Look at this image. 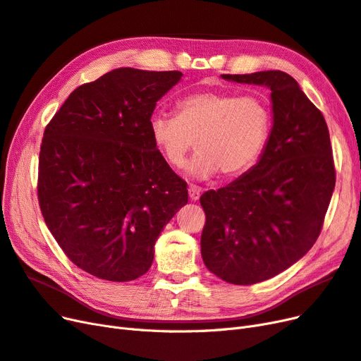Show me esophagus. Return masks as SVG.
Returning <instances> with one entry per match:
<instances>
[{
	"mask_svg": "<svg viewBox=\"0 0 361 361\" xmlns=\"http://www.w3.org/2000/svg\"><path fill=\"white\" fill-rule=\"evenodd\" d=\"M201 192H202V189L196 188V185H193V184L189 185V197H190L192 201H197V200H200Z\"/></svg>",
	"mask_w": 361,
	"mask_h": 361,
	"instance_id": "obj_1",
	"label": "esophagus"
}]
</instances>
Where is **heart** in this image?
Here are the masks:
<instances>
[{
    "mask_svg": "<svg viewBox=\"0 0 361 361\" xmlns=\"http://www.w3.org/2000/svg\"><path fill=\"white\" fill-rule=\"evenodd\" d=\"M154 145L172 168L188 165L196 178H210L220 171L234 178L261 159L271 132V111L264 99L235 91H201L180 99L176 115L156 114L149 120Z\"/></svg>",
    "mask_w": 361,
    "mask_h": 361,
    "instance_id": "obj_1",
    "label": "heart"
}]
</instances>
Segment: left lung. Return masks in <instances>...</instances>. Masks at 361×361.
<instances>
[{
	"label": "left lung",
	"mask_w": 361,
	"mask_h": 361,
	"mask_svg": "<svg viewBox=\"0 0 361 361\" xmlns=\"http://www.w3.org/2000/svg\"><path fill=\"white\" fill-rule=\"evenodd\" d=\"M271 90L273 129L246 176L201 196L207 269L234 285H253L297 262L318 240L336 184L330 133L321 111L281 71L222 75Z\"/></svg>",
	"instance_id": "1"
}]
</instances>
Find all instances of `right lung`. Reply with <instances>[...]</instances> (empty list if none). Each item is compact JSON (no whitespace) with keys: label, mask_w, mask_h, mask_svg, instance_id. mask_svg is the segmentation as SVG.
I'll use <instances>...</instances> for the list:
<instances>
[{"label":"right lung","mask_w":361,"mask_h":361,"mask_svg":"<svg viewBox=\"0 0 361 361\" xmlns=\"http://www.w3.org/2000/svg\"><path fill=\"white\" fill-rule=\"evenodd\" d=\"M183 73L123 67L82 84L43 133L37 197L46 226L80 270L112 282L148 271L188 183L151 139L160 97Z\"/></svg>","instance_id":"obj_1"}]
</instances>
